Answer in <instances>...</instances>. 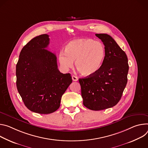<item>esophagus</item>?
<instances>
[{
    "mask_svg": "<svg viewBox=\"0 0 148 148\" xmlns=\"http://www.w3.org/2000/svg\"><path fill=\"white\" fill-rule=\"evenodd\" d=\"M72 80L73 81H77L78 80V78L77 77H76V76H74V75H72Z\"/></svg>",
    "mask_w": 148,
    "mask_h": 148,
    "instance_id": "obj_1",
    "label": "esophagus"
}]
</instances>
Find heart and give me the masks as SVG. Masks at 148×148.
<instances>
[{
    "mask_svg": "<svg viewBox=\"0 0 148 148\" xmlns=\"http://www.w3.org/2000/svg\"><path fill=\"white\" fill-rule=\"evenodd\" d=\"M64 52L60 51L58 55L62 67L68 70L75 60L76 69L85 76H92L99 71L106 55L104 45L90 39L73 40L65 46Z\"/></svg>",
    "mask_w": 148,
    "mask_h": 148,
    "instance_id": "obj_1",
    "label": "heart"
}]
</instances>
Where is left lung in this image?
Instances as JSON below:
<instances>
[{"label": "left lung", "mask_w": 148, "mask_h": 148, "mask_svg": "<svg viewBox=\"0 0 148 148\" xmlns=\"http://www.w3.org/2000/svg\"><path fill=\"white\" fill-rule=\"evenodd\" d=\"M95 35L105 45L104 62L96 73L79 82L84 105L101 110L115 106L120 101L127 82L129 64L125 52L110 35Z\"/></svg>", "instance_id": "8db88e82"}]
</instances>
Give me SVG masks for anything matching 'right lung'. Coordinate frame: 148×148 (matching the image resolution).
I'll return each mask as SVG.
<instances>
[{"label": "right lung", "instance_id": "right-lung-1", "mask_svg": "<svg viewBox=\"0 0 148 148\" xmlns=\"http://www.w3.org/2000/svg\"><path fill=\"white\" fill-rule=\"evenodd\" d=\"M49 35L30 40L22 49L16 64V86L30 110L49 114L60 107L61 97L72 82L70 73L58 69L56 55L47 51Z\"/></svg>", "mask_w": 148, "mask_h": 148}]
</instances>
